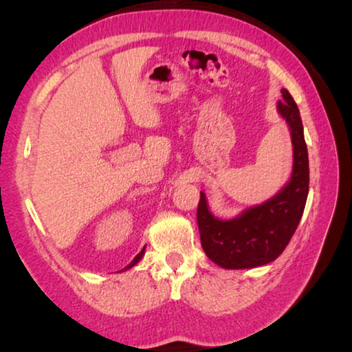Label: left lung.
I'll use <instances>...</instances> for the list:
<instances>
[{
    "label": "left lung",
    "instance_id": "1",
    "mask_svg": "<svg viewBox=\"0 0 352 352\" xmlns=\"http://www.w3.org/2000/svg\"><path fill=\"white\" fill-rule=\"evenodd\" d=\"M276 109L290 130L294 168L289 182L264 204L250 206L233 219H219L200 192L197 222L204 252L222 269H254L270 264L287 247L300 223L309 194V157L300 110L283 88Z\"/></svg>",
    "mask_w": 352,
    "mask_h": 352
}]
</instances>
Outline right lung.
<instances>
[{
    "label": "right lung",
    "instance_id": "1",
    "mask_svg": "<svg viewBox=\"0 0 352 352\" xmlns=\"http://www.w3.org/2000/svg\"><path fill=\"white\" fill-rule=\"evenodd\" d=\"M144 248H146V247H144ZM144 248H142V250H141V253H138V254H136V256H135V259H133L132 262H130V264H129L127 267H124V269H122L121 272H126V270H129V269H132V267H133V265H136V264H138V262L141 261V258H142V256H144Z\"/></svg>",
    "mask_w": 352,
    "mask_h": 352
}]
</instances>
